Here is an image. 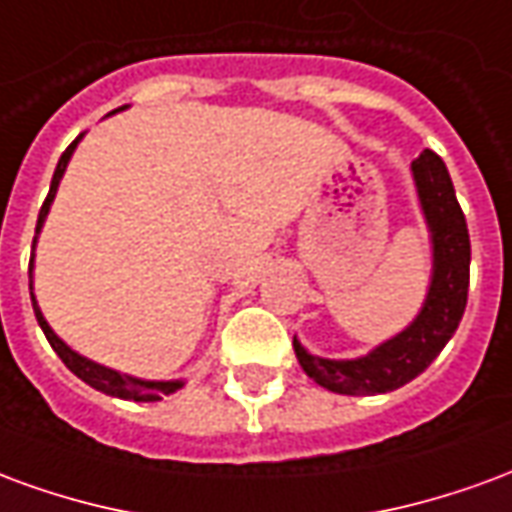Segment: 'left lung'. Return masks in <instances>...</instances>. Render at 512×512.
Listing matches in <instances>:
<instances>
[{
  "mask_svg": "<svg viewBox=\"0 0 512 512\" xmlns=\"http://www.w3.org/2000/svg\"><path fill=\"white\" fill-rule=\"evenodd\" d=\"M419 205L433 244V274L425 304L406 329L359 359H323L310 354L293 337V351L301 370L337 395H384L414 381L450 343L466 310L472 244L466 230L450 172L433 150H422L411 161Z\"/></svg>",
  "mask_w": 512,
  "mask_h": 512,
  "instance_id": "1",
  "label": "left lung"
}]
</instances>
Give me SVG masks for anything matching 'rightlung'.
<instances>
[{
    "label": "right lung",
    "instance_id": "add662e5",
    "mask_svg": "<svg viewBox=\"0 0 512 512\" xmlns=\"http://www.w3.org/2000/svg\"><path fill=\"white\" fill-rule=\"evenodd\" d=\"M120 109H126V106H120ZM120 109H115V112H120ZM115 112H112V115H115ZM82 136L84 134L76 136L71 145H68V150L60 156V161H57L54 178H51L49 197H46V202H43V208H40L38 213V227H35V233H40V227H43L46 216H49V208H51V202H54V194H57V186H60L62 175H65V167H68V161H71L73 150H76V145L82 142ZM35 244H38V235H35V241H32V249H35ZM32 263H35V260H29V293H32ZM32 307H35V318H38L40 329H43V334H46V340H49L51 348H54L57 356L65 362V367L71 370L73 376L82 378L84 384H90L93 389H98V392H104V395H112V397H123V400H136V403H153V400H161L164 395L178 392L180 386H183V381H142V378L117 373V370H112V367L98 365V362H93V359L76 354L71 345L62 343L60 337L54 334V329L49 326V321L43 318L38 301H35V293H32Z\"/></svg>",
    "mask_w": 512,
    "mask_h": 512
}]
</instances>
